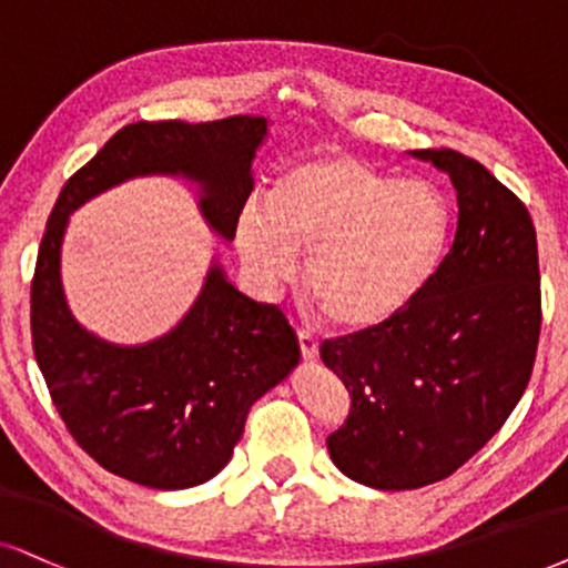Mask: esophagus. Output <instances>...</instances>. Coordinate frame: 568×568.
Here are the masks:
<instances>
[{
  "mask_svg": "<svg viewBox=\"0 0 568 568\" xmlns=\"http://www.w3.org/2000/svg\"><path fill=\"white\" fill-rule=\"evenodd\" d=\"M298 346H301V356L304 362H317L320 358V346L308 333H298Z\"/></svg>",
  "mask_w": 568,
  "mask_h": 568,
  "instance_id": "34e87169",
  "label": "esophagus"
}]
</instances>
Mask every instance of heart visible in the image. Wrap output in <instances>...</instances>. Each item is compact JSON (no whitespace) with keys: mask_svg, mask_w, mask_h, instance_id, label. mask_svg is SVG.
<instances>
[{"mask_svg":"<svg viewBox=\"0 0 568 568\" xmlns=\"http://www.w3.org/2000/svg\"><path fill=\"white\" fill-rule=\"evenodd\" d=\"M445 239L448 204L433 183L343 152L301 156L235 220V248L260 293L288 285L308 251L306 288L346 333L400 317L435 277Z\"/></svg>","mask_w":568,"mask_h":568,"instance_id":"1","label":"heart"}]
</instances>
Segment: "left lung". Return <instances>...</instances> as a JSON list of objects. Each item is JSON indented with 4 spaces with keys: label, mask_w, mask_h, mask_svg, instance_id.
I'll return each instance as SVG.
<instances>
[{
    "label": "left lung",
    "mask_w": 568,
    "mask_h": 568,
    "mask_svg": "<svg viewBox=\"0 0 568 568\" xmlns=\"http://www.w3.org/2000/svg\"><path fill=\"white\" fill-rule=\"evenodd\" d=\"M408 154L454 183V243L400 317L320 351L351 393L346 425L327 437L329 458L375 490L445 479L504 427L532 375L542 320L527 206L469 156Z\"/></svg>",
    "instance_id": "1"
}]
</instances>
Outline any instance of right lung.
<instances>
[{
  "mask_svg": "<svg viewBox=\"0 0 568 568\" xmlns=\"http://www.w3.org/2000/svg\"><path fill=\"white\" fill-rule=\"evenodd\" d=\"M267 118L133 123L64 183L47 222L31 285L33 354L70 435L112 475L154 490H185L220 475L248 408L301 362L277 306L227 280L217 254L189 312L146 343H112L70 312L62 243L70 214L133 178H175L196 191L214 235L233 241L254 189Z\"/></svg>",
  "mask_w": 568,
  "mask_h": 568,
  "instance_id": "1",
  "label": "right lung"
}]
</instances>
